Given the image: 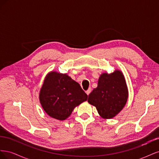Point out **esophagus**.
<instances>
[{"instance_id": "obj_1", "label": "esophagus", "mask_w": 159, "mask_h": 159, "mask_svg": "<svg viewBox=\"0 0 159 159\" xmlns=\"http://www.w3.org/2000/svg\"><path fill=\"white\" fill-rule=\"evenodd\" d=\"M91 88H89L87 91H85V92H86V93H87V95H88L91 93Z\"/></svg>"}]
</instances>
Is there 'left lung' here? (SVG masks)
<instances>
[{"mask_svg":"<svg viewBox=\"0 0 159 159\" xmlns=\"http://www.w3.org/2000/svg\"><path fill=\"white\" fill-rule=\"evenodd\" d=\"M128 99V89L122 72L115 70L100 75L98 87L89 95L88 102L104 119H112L123 109Z\"/></svg>","mask_w":159,"mask_h":159,"instance_id":"8db88e82","label":"left lung"}]
</instances>
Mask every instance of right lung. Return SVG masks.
<instances>
[{"label": "right lung", "mask_w": 159, "mask_h": 159, "mask_svg": "<svg viewBox=\"0 0 159 159\" xmlns=\"http://www.w3.org/2000/svg\"><path fill=\"white\" fill-rule=\"evenodd\" d=\"M39 98L42 107L49 116L63 121L76 106L87 100L88 95L66 74L51 71L45 78Z\"/></svg>", "instance_id": "add662e5"}]
</instances>
